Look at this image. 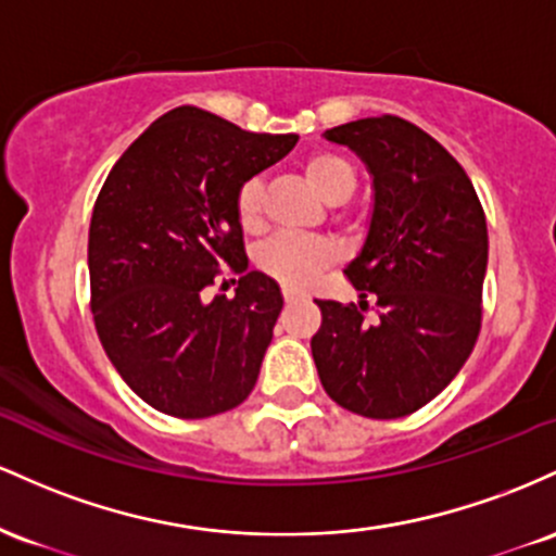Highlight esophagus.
I'll return each mask as SVG.
<instances>
[{"instance_id":"esophagus-1","label":"esophagus","mask_w":556,"mask_h":556,"mask_svg":"<svg viewBox=\"0 0 556 556\" xmlns=\"http://www.w3.org/2000/svg\"><path fill=\"white\" fill-rule=\"evenodd\" d=\"M283 299H286V302H296V299H302V294H299V291H294V289H283Z\"/></svg>"}]
</instances>
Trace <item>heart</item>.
<instances>
[{"label": "heart", "mask_w": 556, "mask_h": 556, "mask_svg": "<svg viewBox=\"0 0 556 556\" xmlns=\"http://www.w3.org/2000/svg\"><path fill=\"white\" fill-rule=\"evenodd\" d=\"M304 178L328 204L346 202L357 189V173L344 157L333 152H315L304 160ZM236 217L244 230L262 226V184L249 178L236 191ZM339 260V247L330 239H309V236H276L262 244L254 262L265 276L276 278L289 289H304L320 270Z\"/></svg>", "instance_id": "1"}]
</instances>
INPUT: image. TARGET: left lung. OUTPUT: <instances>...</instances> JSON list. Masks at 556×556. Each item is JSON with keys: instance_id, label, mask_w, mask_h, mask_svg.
Returning <instances> with one entry per match:
<instances>
[{"instance_id": "8db88e82", "label": "left lung", "mask_w": 556, "mask_h": 556, "mask_svg": "<svg viewBox=\"0 0 556 556\" xmlns=\"http://www.w3.org/2000/svg\"><path fill=\"white\" fill-rule=\"evenodd\" d=\"M372 176L370 228L346 278L357 304L317 299L312 357L336 404L372 420L426 407L470 357L483 315L489 230L457 160L396 115L326 130ZM367 301L377 315L366 317Z\"/></svg>"}]
</instances>
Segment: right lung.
I'll use <instances>...</instances> for the list:
<instances>
[{"label":"right lung","instance_id":"right-lung-1","mask_svg":"<svg viewBox=\"0 0 556 556\" xmlns=\"http://www.w3.org/2000/svg\"><path fill=\"white\" fill-rule=\"evenodd\" d=\"M296 141L176 108L130 143L104 180L89 228L93 326L149 407L199 420L252 394L283 296L270 276L247 270L233 202L244 180ZM226 266L240 276L237 296L207 305L203 289Z\"/></svg>","mask_w":556,"mask_h":556}]
</instances>
